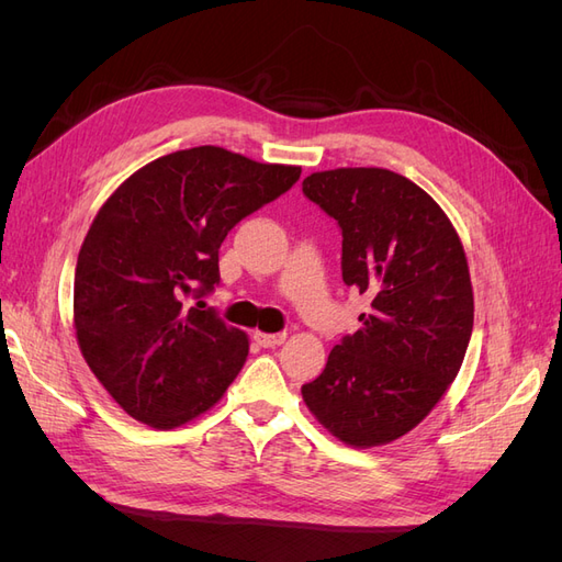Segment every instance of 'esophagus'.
Wrapping results in <instances>:
<instances>
[{
	"label": "esophagus",
	"instance_id": "34e87169",
	"mask_svg": "<svg viewBox=\"0 0 562 562\" xmlns=\"http://www.w3.org/2000/svg\"><path fill=\"white\" fill-rule=\"evenodd\" d=\"M285 333H255L252 335V339L255 342H258L260 347H265V349H274V347H281L283 342H285Z\"/></svg>",
	"mask_w": 562,
	"mask_h": 562
}]
</instances>
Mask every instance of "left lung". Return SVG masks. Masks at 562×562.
I'll return each instance as SVG.
<instances>
[{"instance_id": "left-lung-1", "label": "left lung", "mask_w": 562, "mask_h": 562, "mask_svg": "<svg viewBox=\"0 0 562 562\" xmlns=\"http://www.w3.org/2000/svg\"><path fill=\"white\" fill-rule=\"evenodd\" d=\"M302 192L342 229L345 283L372 297L302 398L342 443L386 446L434 411L462 368L473 328L464 246L443 209L386 168L312 173Z\"/></svg>"}]
</instances>
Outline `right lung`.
<instances>
[{
  "label": "right lung",
  "instance_id": "right-lung-1",
  "mask_svg": "<svg viewBox=\"0 0 562 562\" xmlns=\"http://www.w3.org/2000/svg\"><path fill=\"white\" fill-rule=\"evenodd\" d=\"M300 173L203 145L149 161L98 211L77 258L75 330L83 361L133 419L182 427L239 375L248 335L201 297L220 281L227 232ZM190 294L200 302L187 311Z\"/></svg>",
  "mask_w": 562,
  "mask_h": 562
}]
</instances>
